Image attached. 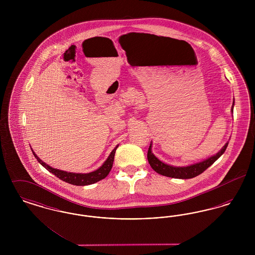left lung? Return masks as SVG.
I'll return each instance as SVG.
<instances>
[{"label": "left lung", "mask_w": 255, "mask_h": 255, "mask_svg": "<svg viewBox=\"0 0 255 255\" xmlns=\"http://www.w3.org/2000/svg\"><path fill=\"white\" fill-rule=\"evenodd\" d=\"M233 105H234V102H233L232 108H231L232 112H233ZM151 145L152 144H150L149 149H148L147 158H148V162L151 165V167L155 170L157 173L162 175V176L170 177V178L191 179V178H194L196 176L202 174L210 165H212L225 153L227 147L229 145V142H227L215 156L207 158L206 160L201 161L199 163L193 164V165L186 166V167H174V166H171V165L163 163L162 161H160L158 158L154 156V154L151 151V147H152Z\"/></svg>", "instance_id": "8db88e82"}]
</instances>
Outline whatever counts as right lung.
Wrapping results in <instances>:
<instances>
[{
    "label": "right lung",
    "mask_w": 255,
    "mask_h": 255,
    "mask_svg": "<svg viewBox=\"0 0 255 255\" xmlns=\"http://www.w3.org/2000/svg\"><path fill=\"white\" fill-rule=\"evenodd\" d=\"M118 146L111 152L109 157L106 159V161L103 163V165L101 167H99L98 169L94 171V172L87 173V174L71 173V172H65V171H62V170L52 168L38 158L36 154L32 150L31 151H32V153H33V155L36 158L37 160L46 169L49 171L50 173L54 174L57 178H59L63 182H68V183H71L73 185H88V184H92V183H95V182H98V181H101V180H103L104 178H106L108 176L110 171L112 169V166H113L115 154H116V150H117Z\"/></svg>",
    "instance_id": "right-lung-1"
}]
</instances>
